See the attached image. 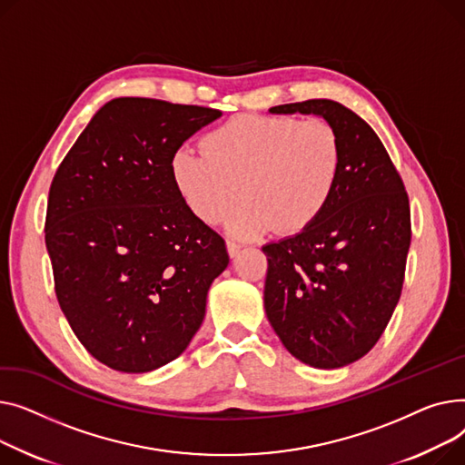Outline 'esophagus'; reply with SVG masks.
I'll return each mask as SVG.
<instances>
[{"mask_svg": "<svg viewBox=\"0 0 465 465\" xmlns=\"http://www.w3.org/2000/svg\"><path fill=\"white\" fill-rule=\"evenodd\" d=\"M240 250H242V245L240 243H236V242H227V252H229V257L231 259H234L238 253H240Z\"/></svg>", "mask_w": 465, "mask_h": 465, "instance_id": "1", "label": "esophagus"}]
</instances>
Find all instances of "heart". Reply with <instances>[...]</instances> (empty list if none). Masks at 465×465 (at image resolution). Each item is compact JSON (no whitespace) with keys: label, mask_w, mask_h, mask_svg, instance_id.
Returning <instances> with one entry per match:
<instances>
[{"label":"heart","mask_w":465,"mask_h":465,"mask_svg":"<svg viewBox=\"0 0 465 465\" xmlns=\"http://www.w3.org/2000/svg\"><path fill=\"white\" fill-rule=\"evenodd\" d=\"M203 150H174L173 183L206 225L225 222L242 197L248 201L229 225L238 238L276 229L296 234L315 225L343 165L340 134L322 118L234 116L204 136Z\"/></svg>","instance_id":"1"}]
</instances>
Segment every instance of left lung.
Segmentation results:
<instances>
[{"label":"left lung","mask_w":465,"mask_h":465,"mask_svg":"<svg viewBox=\"0 0 465 465\" xmlns=\"http://www.w3.org/2000/svg\"><path fill=\"white\" fill-rule=\"evenodd\" d=\"M270 113L321 116L341 141V176L319 222L262 245L272 329L300 362L341 368L377 343L400 300L411 243L409 199L375 131L341 103L310 99Z\"/></svg>","instance_id":"obj_1"}]
</instances>
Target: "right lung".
<instances>
[{
    "mask_svg": "<svg viewBox=\"0 0 465 465\" xmlns=\"http://www.w3.org/2000/svg\"><path fill=\"white\" fill-rule=\"evenodd\" d=\"M220 116L197 104L113 99L52 180L45 242L58 302L78 341L108 368L157 370L201 329L229 253L183 204L169 163Z\"/></svg>",
    "mask_w": 465,
    "mask_h": 465,
    "instance_id": "right-lung-1",
    "label": "right lung"
}]
</instances>
